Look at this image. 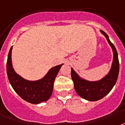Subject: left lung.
Returning <instances> with one entry per match:
<instances>
[{
	"label": "left lung",
	"mask_w": 125,
	"mask_h": 125,
	"mask_svg": "<svg viewBox=\"0 0 125 125\" xmlns=\"http://www.w3.org/2000/svg\"><path fill=\"white\" fill-rule=\"evenodd\" d=\"M101 32L106 37L113 52V61L109 73L99 81H89L80 78L73 68H72L71 72L75 90L77 93L83 99L91 101L99 100L111 91L117 82L119 72V62L117 50L109 40L107 34L103 30H101Z\"/></svg>",
	"instance_id": "left-lung-1"
}]
</instances>
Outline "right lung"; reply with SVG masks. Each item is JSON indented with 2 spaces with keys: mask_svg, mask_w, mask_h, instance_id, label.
<instances>
[{
  "mask_svg": "<svg viewBox=\"0 0 125 125\" xmlns=\"http://www.w3.org/2000/svg\"><path fill=\"white\" fill-rule=\"evenodd\" d=\"M12 49V46L8 55L6 72L8 80L14 90L22 99L30 103L38 104L48 100L53 91L55 77L63 64L52 67L42 79L38 81H28L14 70L11 60Z\"/></svg>",
  "mask_w": 125,
  "mask_h": 125,
  "instance_id": "1",
  "label": "right lung"
}]
</instances>
